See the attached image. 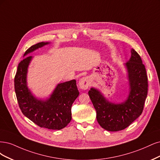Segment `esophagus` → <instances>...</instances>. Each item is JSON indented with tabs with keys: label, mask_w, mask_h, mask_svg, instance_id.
<instances>
[{
	"label": "esophagus",
	"mask_w": 160,
	"mask_h": 160,
	"mask_svg": "<svg viewBox=\"0 0 160 160\" xmlns=\"http://www.w3.org/2000/svg\"><path fill=\"white\" fill-rule=\"evenodd\" d=\"M90 78L89 77H84L81 79H80L78 82L79 86L82 90H86L90 86Z\"/></svg>",
	"instance_id": "esophagus-1"
}]
</instances>
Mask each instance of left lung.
<instances>
[{"label":"left lung","instance_id":"1","mask_svg":"<svg viewBox=\"0 0 160 160\" xmlns=\"http://www.w3.org/2000/svg\"><path fill=\"white\" fill-rule=\"evenodd\" d=\"M127 72L129 93L121 103L108 100L102 92L91 88L88 94L96 111L100 126L110 132L122 130L140 116L148 94V77L145 66L136 51L131 49V56L124 64Z\"/></svg>","mask_w":160,"mask_h":160}]
</instances>
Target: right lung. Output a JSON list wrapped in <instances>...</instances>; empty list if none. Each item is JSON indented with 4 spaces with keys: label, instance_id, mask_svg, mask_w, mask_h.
I'll return each mask as SVG.
<instances>
[{
    "label": "right lung",
    "instance_id": "add662e5",
    "mask_svg": "<svg viewBox=\"0 0 160 160\" xmlns=\"http://www.w3.org/2000/svg\"><path fill=\"white\" fill-rule=\"evenodd\" d=\"M50 42H39L32 46L24 57ZM32 56L24 58L18 64L14 78V90L22 114L41 128L61 130L72 120L71 107L78 98L79 92L76 80L58 84L48 98H38L27 85L28 68Z\"/></svg>",
    "mask_w": 160,
    "mask_h": 160
}]
</instances>
